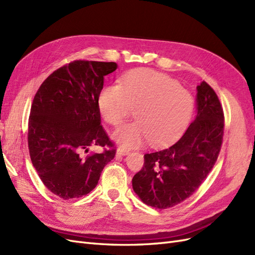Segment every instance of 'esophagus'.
Listing matches in <instances>:
<instances>
[{
    "label": "esophagus",
    "instance_id": "esophagus-1",
    "mask_svg": "<svg viewBox=\"0 0 255 255\" xmlns=\"http://www.w3.org/2000/svg\"><path fill=\"white\" fill-rule=\"evenodd\" d=\"M128 153V151L125 148H121V146H119V148L117 149V155H127V154Z\"/></svg>",
    "mask_w": 255,
    "mask_h": 255
}]
</instances>
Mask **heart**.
<instances>
[{"label": "heart", "mask_w": 255, "mask_h": 255, "mask_svg": "<svg viewBox=\"0 0 255 255\" xmlns=\"http://www.w3.org/2000/svg\"><path fill=\"white\" fill-rule=\"evenodd\" d=\"M98 107L103 119L117 127L137 109V120L115 130L114 139L122 146L163 145L175 140L186 128L194 111V99L170 76L149 69L125 75L121 84L101 89Z\"/></svg>", "instance_id": "heart-1"}]
</instances>
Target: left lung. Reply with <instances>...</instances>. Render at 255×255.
<instances>
[{"label": "left lung", "mask_w": 255, "mask_h": 255, "mask_svg": "<svg viewBox=\"0 0 255 255\" xmlns=\"http://www.w3.org/2000/svg\"><path fill=\"white\" fill-rule=\"evenodd\" d=\"M197 90L195 121L172 145L145 153L141 170L133 177V189L146 205L165 210L183 202L203 183L218 158L225 130L222 105L206 82Z\"/></svg>", "instance_id": "obj_1"}]
</instances>
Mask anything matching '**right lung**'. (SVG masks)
<instances>
[{
	"label": "right lung",
	"mask_w": 255,
	"mask_h": 255,
	"mask_svg": "<svg viewBox=\"0 0 255 255\" xmlns=\"http://www.w3.org/2000/svg\"><path fill=\"white\" fill-rule=\"evenodd\" d=\"M116 69L114 61H71L51 73L34 97L27 130L30 160L44 186L61 199L89 194L116 155L98 107L104 76ZM92 145L104 151L89 153Z\"/></svg>",
	"instance_id": "obj_1"
}]
</instances>
